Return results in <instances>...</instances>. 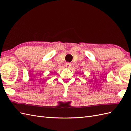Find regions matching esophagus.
Returning a JSON list of instances; mask_svg holds the SVG:
<instances>
[{
	"mask_svg": "<svg viewBox=\"0 0 131 131\" xmlns=\"http://www.w3.org/2000/svg\"><path fill=\"white\" fill-rule=\"evenodd\" d=\"M71 63H69V62H66V63H65V66L66 68H69V67H70L71 66Z\"/></svg>",
	"mask_w": 131,
	"mask_h": 131,
	"instance_id": "obj_1",
	"label": "esophagus"
}]
</instances>
